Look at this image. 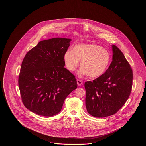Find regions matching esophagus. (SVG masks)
Returning <instances> with one entry per match:
<instances>
[{
    "mask_svg": "<svg viewBox=\"0 0 146 146\" xmlns=\"http://www.w3.org/2000/svg\"><path fill=\"white\" fill-rule=\"evenodd\" d=\"M77 84L78 86H80L83 84L82 81L80 80H79V79H78L77 80Z\"/></svg>",
    "mask_w": 146,
    "mask_h": 146,
    "instance_id": "34e87169",
    "label": "esophagus"
}]
</instances>
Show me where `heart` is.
Returning a JSON list of instances; mask_svg holds the SVG:
<instances>
[{
  "instance_id": "heart-1",
  "label": "heart",
  "mask_w": 146,
  "mask_h": 146,
  "mask_svg": "<svg viewBox=\"0 0 146 146\" xmlns=\"http://www.w3.org/2000/svg\"><path fill=\"white\" fill-rule=\"evenodd\" d=\"M109 52L102 47L94 44H80L68 50L64 55L66 67L74 72L80 62L81 76L87 75L91 78L98 77L105 72L110 62Z\"/></svg>"
}]
</instances>
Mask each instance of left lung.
I'll return each instance as SVG.
<instances>
[{
	"mask_svg": "<svg viewBox=\"0 0 146 146\" xmlns=\"http://www.w3.org/2000/svg\"><path fill=\"white\" fill-rule=\"evenodd\" d=\"M112 62L106 72L84 84L88 113L102 118L118 112L126 102L133 85V71L123 53L112 45Z\"/></svg>",
	"mask_w": 146,
	"mask_h": 146,
	"instance_id": "left-lung-1",
	"label": "left lung"
}]
</instances>
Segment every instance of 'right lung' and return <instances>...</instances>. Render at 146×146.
<instances>
[{"mask_svg": "<svg viewBox=\"0 0 146 146\" xmlns=\"http://www.w3.org/2000/svg\"><path fill=\"white\" fill-rule=\"evenodd\" d=\"M71 40L56 37L40 41L25 55L18 84L22 102L29 111L46 117L56 115L77 88L74 75L64 67V55Z\"/></svg>", "mask_w": 146, "mask_h": 146, "instance_id": "right-lung-1", "label": "right lung"}]
</instances>
